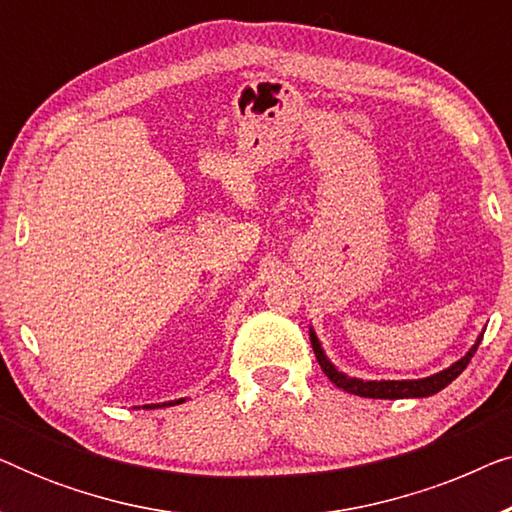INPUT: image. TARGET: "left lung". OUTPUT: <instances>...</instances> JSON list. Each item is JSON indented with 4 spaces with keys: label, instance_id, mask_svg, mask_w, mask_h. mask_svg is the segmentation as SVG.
Listing matches in <instances>:
<instances>
[{
    "label": "left lung",
    "instance_id": "obj_1",
    "mask_svg": "<svg viewBox=\"0 0 512 512\" xmlns=\"http://www.w3.org/2000/svg\"><path fill=\"white\" fill-rule=\"evenodd\" d=\"M310 340H312V349H314V356H317L319 366L324 373L328 375V380H331L335 387L347 391V394H354V396H363V398H424V396H433L438 394L440 389H445L447 384L452 380H457V377L464 373V368L471 363L475 349H478L482 335L475 342L471 352H468L464 359H459L457 363H452L450 368L440 370V373L431 375V377H424V380H382V382H363V380H356V377H347L345 373H340L338 368L333 366L331 361L326 359L324 349H321L317 335L314 331H310Z\"/></svg>",
    "mask_w": 512,
    "mask_h": 512
}]
</instances>
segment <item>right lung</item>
<instances>
[{"label":"right lung","mask_w":512,"mask_h":512,"mask_svg":"<svg viewBox=\"0 0 512 512\" xmlns=\"http://www.w3.org/2000/svg\"><path fill=\"white\" fill-rule=\"evenodd\" d=\"M179 403V401H177ZM163 405H172V401L170 403H163ZM163 405L160 403H153V405H144V408H163Z\"/></svg>","instance_id":"add662e5"}]
</instances>
